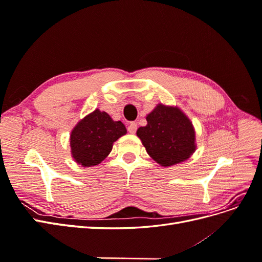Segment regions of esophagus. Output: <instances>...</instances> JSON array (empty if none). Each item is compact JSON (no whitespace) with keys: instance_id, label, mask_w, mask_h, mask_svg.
I'll return each instance as SVG.
<instances>
[{"instance_id":"34e87169","label":"esophagus","mask_w":262,"mask_h":262,"mask_svg":"<svg viewBox=\"0 0 262 262\" xmlns=\"http://www.w3.org/2000/svg\"><path fill=\"white\" fill-rule=\"evenodd\" d=\"M137 129H138V124L136 122H130L129 125H128V131L131 133V134H134L137 132Z\"/></svg>"}]
</instances>
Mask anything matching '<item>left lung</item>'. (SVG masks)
Segmentation results:
<instances>
[{
	"label": "left lung",
	"instance_id": "obj_1",
	"mask_svg": "<svg viewBox=\"0 0 262 262\" xmlns=\"http://www.w3.org/2000/svg\"><path fill=\"white\" fill-rule=\"evenodd\" d=\"M147 124L137 134L147 154L167 167L186 161L195 149L192 123L176 107L158 105L146 117Z\"/></svg>",
	"mask_w": 262,
	"mask_h": 262
}]
</instances>
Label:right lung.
<instances>
[{
	"label": "right lung",
	"instance_id": "add662e5",
	"mask_svg": "<svg viewBox=\"0 0 262 262\" xmlns=\"http://www.w3.org/2000/svg\"><path fill=\"white\" fill-rule=\"evenodd\" d=\"M125 133L121 121H114L108 114L96 109L78 122L71 133L73 158L85 167L98 165L108 156L114 142Z\"/></svg>",
	"mask_w": 262,
	"mask_h": 262
}]
</instances>
